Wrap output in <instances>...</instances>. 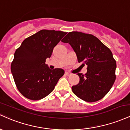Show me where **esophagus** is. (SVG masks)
<instances>
[{
	"label": "esophagus",
	"mask_w": 130,
	"mask_h": 130,
	"mask_svg": "<svg viewBox=\"0 0 130 130\" xmlns=\"http://www.w3.org/2000/svg\"><path fill=\"white\" fill-rule=\"evenodd\" d=\"M65 74H66L67 76H70L71 75V73L70 72H68V71H66V72H65Z\"/></svg>",
	"instance_id": "obj_1"
}]
</instances>
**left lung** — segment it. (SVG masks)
Returning a JSON list of instances; mask_svg holds the SVG:
<instances>
[{
    "mask_svg": "<svg viewBox=\"0 0 130 130\" xmlns=\"http://www.w3.org/2000/svg\"><path fill=\"white\" fill-rule=\"evenodd\" d=\"M68 43L79 62L87 65V73H77L79 82L73 92L83 100L95 102L103 98L116 80V62L111 50L96 37L83 32H69L62 40Z\"/></svg>",
    "mask_w": 130,
    "mask_h": 130,
    "instance_id": "obj_1",
    "label": "left lung"
}]
</instances>
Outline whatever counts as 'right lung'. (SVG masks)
Masks as SVG:
<instances>
[{
    "mask_svg": "<svg viewBox=\"0 0 130 130\" xmlns=\"http://www.w3.org/2000/svg\"><path fill=\"white\" fill-rule=\"evenodd\" d=\"M67 34L41 30L26 38L16 50L11 71L16 87L25 97L32 100L46 97L64 74L63 69L51 70L45 62Z\"/></svg>",
    "mask_w": 130,
    "mask_h": 130,
    "instance_id": "right-lung-1",
    "label": "right lung"
}]
</instances>
